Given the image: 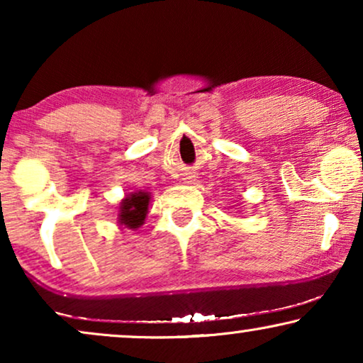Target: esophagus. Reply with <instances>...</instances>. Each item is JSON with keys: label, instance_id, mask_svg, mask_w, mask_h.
I'll use <instances>...</instances> for the list:
<instances>
[{"label": "esophagus", "instance_id": "1", "mask_svg": "<svg viewBox=\"0 0 363 363\" xmlns=\"http://www.w3.org/2000/svg\"><path fill=\"white\" fill-rule=\"evenodd\" d=\"M188 180H190V183H191V180H193V177H190V178H188Z\"/></svg>", "mask_w": 363, "mask_h": 363}]
</instances>
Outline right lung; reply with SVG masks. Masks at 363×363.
I'll list each match as a JSON object with an SVG mask.
<instances>
[{
    "instance_id": "1",
    "label": "right lung",
    "mask_w": 363,
    "mask_h": 363,
    "mask_svg": "<svg viewBox=\"0 0 363 363\" xmlns=\"http://www.w3.org/2000/svg\"><path fill=\"white\" fill-rule=\"evenodd\" d=\"M150 191L137 190L127 193L118 205L117 223L118 226L128 228V230H138L148 215V205H150Z\"/></svg>"
}]
</instances>
